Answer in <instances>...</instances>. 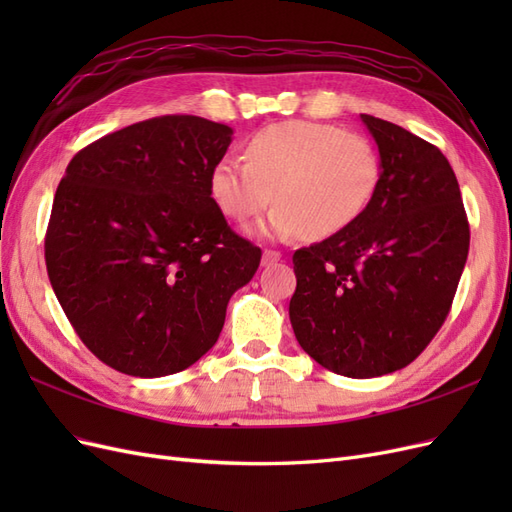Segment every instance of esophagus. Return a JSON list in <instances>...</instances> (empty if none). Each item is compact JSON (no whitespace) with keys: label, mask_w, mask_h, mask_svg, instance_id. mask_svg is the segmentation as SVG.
Instances as JSON below:
<instances>
[{"label":"esophagus","mask_w":512,"mask_h":512,"mask_svg":"<svg viewBox=\"0 0 512 512\" xmlns=\"http://www.w3.org/2000/svg\"><path fill=\"white\" fill-rule=\"evenodd\" d=\"M282 256H280V252H275V250H265L262 252V267H269V265H275L277 260H280Z\"/></svg>","instance_id":"34e87169"}]
</instances>
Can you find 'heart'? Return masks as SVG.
Wrapping results in <instances>:
<instances>
[{"instance_id":"obj_1","label":"heart","mask_w":512,"mask_h":512,"mask_svg":"<svg viewBox=\"0 0 512 512\" xmlns=\"http://www.w3.org/2000/svg\"><path fill=\"white\" fill-rule=\"evenodd\" d=\"M382 164L374 143L329 123L282 121L245 143V162L226 156L211 168L209 188L230 220L256 218L275 198L258 237L327 239L361 218L374 200Z\"/></svg>"}]
</instances>
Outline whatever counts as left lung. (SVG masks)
<instances>
[{
	"label": "left lung",
	"mask_w": 512,
	"mask_h": 512,
	"mask_svg": "<svg viewBox=\"0 0 512 512\" xmlns=\"http://www.w3.org/2000/svg\"><path fill=\"white\" fill-rule=\"evenodd\" d=\"M380 153L378 192L346 230L294 252L290 324L324 369L376 378L410 365L442 327L466 267L470 226L438 147L361 115Z\"/></svg>",
	"instance_id": "left-lung-1"
}]
</instances>
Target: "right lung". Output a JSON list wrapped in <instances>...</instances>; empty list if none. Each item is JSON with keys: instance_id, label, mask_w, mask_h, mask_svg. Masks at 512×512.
Instances as JSON below:
<instances>
[{"instance_id": "right-lung-1", "label": "right lung", "mask_w": 512, "mask_h": 512, "mask_svg": "<svg viewBox=\"0 0 512 512\" xmlns=\"http://www.w3.org/2000/svg\"><path fill=\"white\" fill-rule=\"evenodd\" d=\"M232 128L147 119L81 149L55 192L44 258L55 297L102 363L136 378L207 354L260 247L235 235L209 188Z\"/></svg>"}]
</instances>
